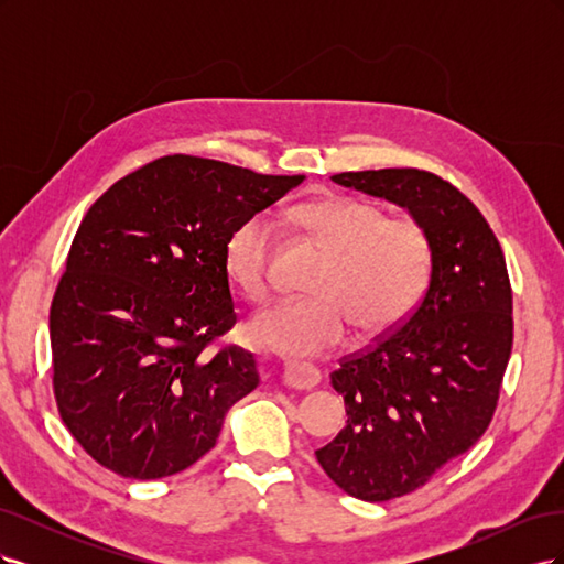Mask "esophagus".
Wrapping results in <instances>:
<instances>
[{"instance_id":"esophagus-1","label":"esophagus","mask_w":564,"mask_h":564,"mask_svg":"<svg viewBox=\"0 0 564 564\" xmlns=\"http://www.w3.org/2000/svg\"><path fill=\"white\" fill-rule=\"evenodd\" d=\"M282 381L286 388L311 390L319 383V373H317V369L305 367V365H284Z\"/></svg>"}]
</instances>
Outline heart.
Returning a JSON list of instances; mask_svg holds the SVG:
<instances>
[{
  "label": "heart",
  "instance_id": "obj_1",
  "mask_svg": "<svg viewBox=\"0 0 564 564\" xmlns=\"http://www.w3.org/2000/svg\"><path fill=\"white\" fill-rule=\"evenodd\" d=\"M294 224L327 253L308 286L313 299L282 301L253 315V346L305 360L344 344L350 324L365 338L412 317L431 286L435 251L416 218H390L377 202L327 195L299 204ZM272 228L263 214L237 224L224 245V268L237 292L263 301L270 289Z\"/></svg>",
  "mask_w": 564,
  "mask_h": 564
}]
</instances>
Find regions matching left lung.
Wrapping results in <instances>:
<instances>
[{
    "mask_svg": "<svg viewBox=\"0 0 564 564\" xmlns=\"http://www.w3.org/2000/svg\"><path fill=\"white\" fill-rule=\"evenodd\" d=\"M332 181L400 204L435 251L431 286L412 317L332 371L348 421L315 452L350 497L390 501L429 482L487 431L513 348V292L497 235L452 183L421 169Z\"/></svg>",
    "mask_w": 564,
    "mask_h": 564,
    "instance_id": "8db88e82",
    "label": "left lung"
}]
</instances>
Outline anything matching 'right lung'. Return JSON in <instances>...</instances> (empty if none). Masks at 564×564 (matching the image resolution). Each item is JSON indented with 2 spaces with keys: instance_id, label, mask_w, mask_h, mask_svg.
Here are the masks:
<instances>
[{
  "instance_id": "add662e5",
  "label": "right lung",
  "mask_w": 564,
  "mask_h": 564,
  "mask_svg": "<svg viewBox=\"0 0 564 564\" xmlns=\"http://www.w3.org/2000/svg\"><path fill=\"white\" fill-rule=\"evenodd\" d=\"M303 178L166 155L91 204L48 334L61 419L100 466L133 480L191 468L259 386L251 352L212 348L237 322L224 245Z\"/></svg>"
}]
</instances>
